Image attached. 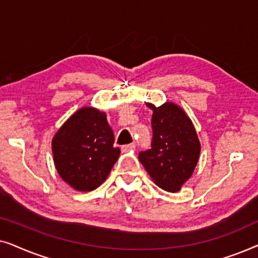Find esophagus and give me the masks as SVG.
I'll list each match as a JSON object with an SVG mask.
<instances>
[{"label": "esophagus", "mask_w": 258, "mask_h": 258, "mask_svg": "<svg viewBox=\"0 0 258 258\" xmlns=\"http://www.w3.org/2000/svg\"><path fill=\"white\" fill-rule=\"evenodd\" d=\"M136 148V144L135 143H130V144H125V146H122L121 147V150L122 151H128V150H133Z\"/></svg>", "instance_id": "esophagus-1"}]
</instances>
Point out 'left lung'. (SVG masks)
<instances>
[{
	"mask_svg": "<svg viewBox=\"0 0 258 258\" xmlns=\"http://www.w3.org/2000/svg\"><path fill=\"white\" fill-rule=\"evenodd\" d=\"M153 110L150 149L140 151L139 160L160 188L176 192L191 176L200 156V141L185 112L174 103Z\"/></svg>",
	"mask_w": 258,
	"mask_h": 258,
	"instance_id": "left-lung-1",
	"label": "left lung"
}]
</instances>
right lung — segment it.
Wrapping results in <instances>:
<instances>
[{"instance_id":"right-lung-1","label":"right lung","mask_w":258,"mask_h":258,"mask_svg":"<svg viewBox=\"0 0 258 258\" xmlns=\"http://www.w3.org/2000/svg\"><path fill=\"white\" fill-rule=\"evenodd\" d=\"M114 133L107 116L97 109L76 111L52 140V154L58 174L80 191L100 186L117 161Z\"/></svg>"}]
</instances>
